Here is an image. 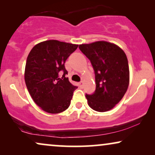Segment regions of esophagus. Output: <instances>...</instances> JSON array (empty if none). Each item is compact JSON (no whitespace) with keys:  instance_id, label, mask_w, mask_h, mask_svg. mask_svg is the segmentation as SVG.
Segmentation results:
<instances>
[{"instance_id":"1","label":"esophagus","mask_w":155,"mask_h":155,"mask_svg":"<svg viewBox=\"0 0 155 155\" xmlns=\"http://www.w3.org/2000/svg\"><path fill=\"white\" fill-rule=\"evenodd\" d=\"M83 84H84L83 82H79V86L80 87H83Z\"/></svg>"}]
</instances>
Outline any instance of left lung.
I'll use <instances>...</instances> for the list:
<instances>
[{
    "mask_svg": "<svg viewBox=\"0 0 155 155\" xmlns=\"http://www.w3.org/2000/svg\"><path fill=\"white\" fill-rule=\"evenodd\" d=\"M79 48L90 59L95 73V92L85 95L88 105L99 112L109 111L128 90L130 73L126 55L118 46L105 41L80 44Z\"/></svg>",
    "mask_w": 155,
    "mask_h": 155,
    "instance_id": "1",
    "label": "left lung"
}]
</instances>
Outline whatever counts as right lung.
<instances>
[{"mask_svg": "<svg viewBox=\"0 0 155 155\" xmlns=\"http://www.w3.org/2000/svg\"><path fill=\"white\" fill-rule=\"evenodd\" d=\"M78 47V44L47 40L36 44L29 52L25 70V84L33 101L43 111L61 113L71 104L78 87L65 78L68 71L64 64Z\"/></svg>", "mask_w": 155, "mask_h": 155, "instance_id": "right-lung-1", "label": "right lung"}]
</instances>
